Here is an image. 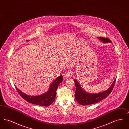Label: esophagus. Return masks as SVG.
I'll return each instance as SVG.
<instances>
[{
    "instance_id": "1",
    "label": "esophagus",
    "mask_w": 129,
    "mask_h": 129,
    "mask_svg": "<svg viewBox=\"0 0 129 129\" xmlns=\"http://www.w3.org/2000/svg\"><path fill=\"white\" fill-rule=\"evenodd\" d=\"M72 74V71H71V70H68L66 71L64 73V76L66 77H69L71 75V74Z\"/></svg>"
}]
</instances>
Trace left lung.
<instances>
[{
	"label": "left lung",
	"instance_id": "1",
	"mask_svg": "<svg viewBox=\"0 0 129 129\" xmlns=\"http://www.w3.org/2000/svg\"><path fill=\"white\" fill-rule=\"evenodd\" d=\"M98 38L105 43L111 42L110 40L107 38H105L104 37H99ZM116 80V79L114 81L110 87L104 92H100L97 94H90L84 90L81 87L77 81L74 79V81L76 86V90L75 92V99L79 104L82 105H90L98 103L103 99L106 98L110 94L113 89Z\"/></svg>",
	"mask_w": 129,
	"mask_h": 129
}]
</instances>
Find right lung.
<instances>
[{
  "mask_svg": "<svg viewBox=\"0 0 129 129\" xmlns=\"http://www.w3.org/2000/svg\"><path fill=\"white\" fill-rule=\"evenodd\" d=\"M63 80L62 75L58 77L51 85L49 90L42 95L32 96L25 94L15 86V88L20 95L25 101L33 104L40 106H47L52 104L55 100L56 89Z\"/></svg>",
  "mask_w": 129,
  "mask_h": 129,
  "instance_id": "right-lung-1",
  "label": "right lung"
}]
</instances>
